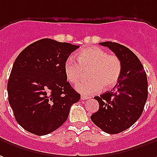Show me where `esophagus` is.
Returning a JSON list of instances; mask_svg holds the SVG:
<instances>
[{"mask_svg":"<svg viewBox=\"0 0 157 157\" xmlns=\"http://www.w3.org/2000/svg\"><path fill=\"white\" fill-rule=\"evenodd\" d=\"M90 98L89 97H87V96H84V95H82V97H81V99L82 100H86V99H88Z\"/></svg>","mask_w":157,"mask_h":157,"instance_id":"obj_1","label":"esophagus"}]
</instances>
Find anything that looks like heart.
Here are the masks:
<instances>
[{
  "label": "heart",
  "mask_w": 157,
  "mask_h": 157,
  "mask_svg": "<svg viewBox=\"0 0 157 157\" xmlns=\"http://www.w3.org/2000/svg\"><path fill=\"white\" fill-rule=\"evenodd\" d=\"M77 61L69 59L64 65L68 82L75 84L88 71V79L80 82L75 89L82 94H93L103 90H109L117 84L121 75L122 64L116 55H109L99 48H85L78 52Z\"/></svg>",
  "instance_id": "b5f03b06"
}]
</instances>
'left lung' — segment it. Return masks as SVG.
<instances>
[{
	"label": "left lung",
	"mask_w": 157,
	"mask_h": 157,
	"mask_svg": "<svg viewBox=\"0 0 157 157\" xmlns=\"http://www.w3.org/2000/svg\"><path fill=\"white\" fill-rule=\"evenodd\" d=\"M99 44L120 59L122 71L112 91L94 97L99 109L91 120L104 132L117 134L130 128L142 115L148 97L147 76L139 58L129 48L111 41Z\"/></svg>",
	"instance_id": "obj_1"
}]
</instances>
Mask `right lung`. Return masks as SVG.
Listing matches in <instances>:
<instances>
[{
    "mask_svg": "<svg viewBox=\"0 0 157 157\" xmlns=\"http://www.w3.org/2000/svg\"><path fill=\"white\" fill-rule=\"evenodd\" d=\"M79 46L52 39L35 41L15 59L7 82L10 106L26 131L42 136L66 121L71 105L81 95L64 73L71 53Z\"/></svg>",
    "mask_w": 157,
    "mask_h": 157,
    "instance_id": "right-lung-1",
    "label": "right lung"
}]
</instances>
